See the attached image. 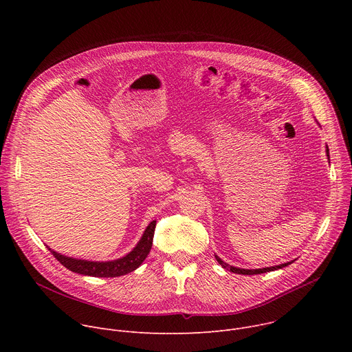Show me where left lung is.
I'll return each mask as SVG.
<instances>
[{
    "instance_id": "8db88e82",
    "label": "left lung",
    "mask_w": 352,
    "mask_h": 352,
    "mask_svg": "<svg viewBox=\"0 0 352 352\" xmlns=\"http://www.w3.org/2000/svg\"><path fill=\"white\" fill-rule=\"evenodd\" d=\"M327 156H329V147H327ZM217 262L227 270L232 272V273H236V274H262V273H267V272H273V270H277V269H283L288 265H291L292 262H287V263H283V265H278V266H273V267H263V269H255V270H246V269H238V267H234V266H230L228 263L223 262L219 256H216Z\"/></svg>"
}]
</instances>
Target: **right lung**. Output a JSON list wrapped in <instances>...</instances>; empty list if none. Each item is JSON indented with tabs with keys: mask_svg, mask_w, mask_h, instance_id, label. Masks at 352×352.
Masks as SVG:
<instances>
[{
	"mask_svg": "<svg viewBox=\"0 0 352 352\" xmlns=\"http://www.w3.org/2000/svg\"><path fill=\"white\" fill-rule=\"evenodd\" d=\"M155 228H156V220H153L147 226L146 231L143 232V236L140 238L139 243L133 248L132 252H129L126 256L113 261V262L79 261V259H72V258L60 255V254L54 252V250H52V254L63 266H65L68 270H71L74 273L83 274V276H91V277H118V276H124V274L133 272L146 259V256L150 252V249H152Z\"/></svg>",
	"mask_w": 352,
	"mask_h": 352,
	"instance_id": "obj_1",
	"label": "right lung"
}]
</instances>
